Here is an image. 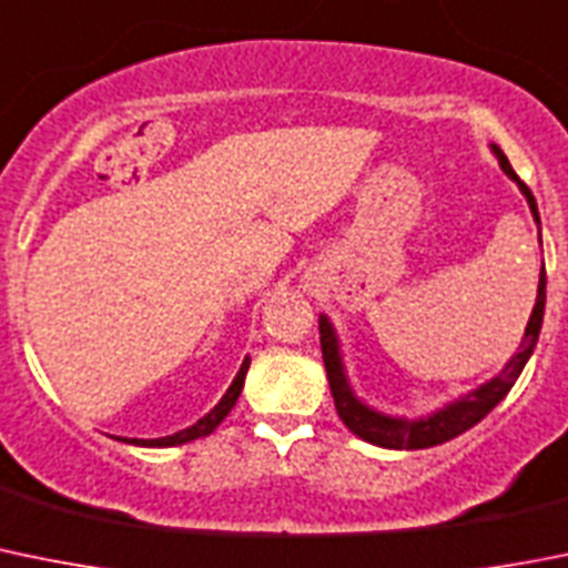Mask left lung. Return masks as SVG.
Listing matches in <instances>:
<instances>
[{
  "label": "left lung",
  "mask_w": 568,
  "mask_h": 568,
  "mask_svg": "<svg viewBox=\"0 0 568 568\" xmlns=\"http://www.w3.org/2000/svg\"><path fill=\"white\" fill-rule=\"evenodd\" d=\"M493 153L499 156L501 168H505L507 176L521 187V193L527 195L529 210H532V219L538 221V204H535L532 193H529L527 184L516 176V171L510 168L507 156L501 153V148L493 145ZM544 305H547V277H544V268H540V283H538V300H535L532 316L527 322V331H524V342L518 347L516 356L507 362V367L501 369L490 384L479 386L476 392H470L468 397L457 400V404L445 406L443 412L432 417H420V420H404V417H386L381 412H373L369 406H364L353 389L347 384V375H344L342 367V356H338V342L336 333H333L331 322L327 316L320 320V342H322V358H325V369H327V381H331V392L333 400H336V412L338 417L344 420V426L349 428L353 434H358L367 443L381 445V448H406V452H415V448H432V445L448 443V439L459 437L463 432L474 428L493 406L499 404L501 397L513 389V384L521 375L524 364L529 362L532 356L535 344H538V333L540 325H544Z\"/></svg>",
  "instance_id": "left-lung-1"
}]
</instances>
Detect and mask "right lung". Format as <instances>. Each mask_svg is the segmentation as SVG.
Segmentation results:
<instances>
[{"instance_id": "right-lung-1", "label": "right lung", "mask_w": 568, "mask_h": 568, "mask_svg": "<svg viewBox=\"0 0 568 568\" xmlns=\"http://www.w3.org/2000/svg\"><path fill=\"white\" fill-rule=\"evenodd\" d=\"M246 369H248V358L243 362L241 373L235 375V381H232V386L226 389V395L221 397V404L215 406V409L210 412V415L201 417L199 423H193L190 428H182V432L171 434V437H159V439H125V443H134V445H148V448H168V445H182V443H190V439H199V437H206V434L212 432V428L219 426L221 420H224L226 415L232 412V406H235L237 395H241L243 389V378H246Z\"/></svg>"}]
</instances>
